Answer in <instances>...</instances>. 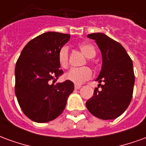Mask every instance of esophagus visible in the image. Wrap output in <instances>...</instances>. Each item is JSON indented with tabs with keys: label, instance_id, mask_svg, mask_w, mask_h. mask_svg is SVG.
I'll list each match as a JSON object with an SVG mask.
<instances>
[{
	"label": "esophagus",
	"instance_id": "obj_1",
	"mask_svg": "<svg viewBox=\"0 0 146 146\" xmlns=\"http://www.w3.org/2000/svg\"><path fill=\"white\" fill-rule=\"evenodd\" d=\"M74 88H75V89H80L81 88V85H80V84H75Z\"/></svg>",
	"mask_w": 146,
	"mask_h": 146
}]
</instances>
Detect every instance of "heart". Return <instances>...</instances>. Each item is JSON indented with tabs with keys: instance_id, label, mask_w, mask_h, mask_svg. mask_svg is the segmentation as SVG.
Returning a JSON list of instances; mask_svg holds the SVG:
<instances>
[{
	"instance_id": "b5f03b06",
	"label": "heart",
	"mask_w": 146,
	"mask_h": 146,
	"mask_svg": "<svg viewBox=\"0 0 146 146\" xmlns=\"http://www.w3.org/2000/svg\"><path fill=\"white\" fill-rule=\"evenodd\" d=\"M80 48L86 57L94 58L96 54L95 48L88 43H83L80 45ZM58 60L62 68H67L69 64V48L66 45L62 46L58 53ZM92 76V70L88 67L84 68H72L65 75V78L72 81L76 84H80L84 81L89 80Z\"/></svg>"
}]
</instances>
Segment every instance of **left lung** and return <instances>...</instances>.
I'll return each instance as SVG.
<instances>
[{"label":"left lung","instance_id":"1","mask_svg":"<svg viewBox=\"0 0 146 146\" xmlns=\"http://www.w3.org/2000/svg\"><path fill=\"white\" fill-rule=\"evenodd\" d=\"M88 37L95 40L100 49L102 64L96 79L102 90L95 89L86 106L99 119H116L124 113L131 101L135 85L133 62L122 45L107 35L96 33L88 34Z\"/></svg>","mask_w":146,"mask_h":146}]
</instances>
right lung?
Here are the masks:
<instances>
[{
  "label": "right lung",
  "instance_id": "right-lung-1",
  "mask_svg": "<svg viewBox=\"0 0 146 146\" xmlns=\"http://www.w3.org/2000/svg\"><path fill=\"white\" fill-rule=\"evenodd\" d=\"M70 39V34L42 33L24 47L18 58L15 95L24 114L34 122L46 123L57 118L74 90L70 80L54 84L63 73L59 70L58 53Z\"/></svg>",
  "mask_w": 146,
  "mask_h": 146
}]
</instances>
